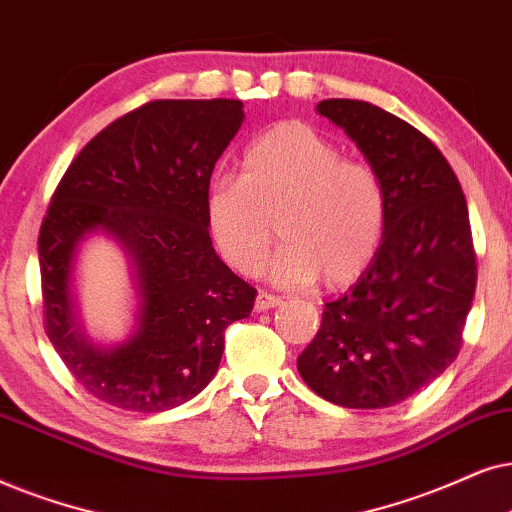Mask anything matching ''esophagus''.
Returning a JSON list of instances; mask_svg holds the SVG:
<instances>
[{"label":"esophagus","instance_id":"34e87169","mask_svg":"<svg viewBox=\"0 0 512 512\" xmlns=\"http://www.w3.org/2000/svg\"><path fill=\"white\" fill-rule=\"evenodd\" d=\"M283 299L278 295H269V292H260L255 299V311H269L274 306H281Z\"/></svg>","mask_w":512,"mask_h":512}]
</instances>
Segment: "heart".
Masks as SVG:
<instances>
[{"instance_id": "heart-1", "label": "heart", "mask_w": 512, "mask_h": 512, "mask_svg": "<svg viewBox=\"0 0 512 512\" xmlns=\"http://www.w3.org/2000/svg\"><path fill=\"white\" fill-rule=\"evenodd\" d=\"M210 234L243 276H257L274 243L271 278L339 288L374 260L388 222V194L377 170L342 159L335 142L304 121L262 133L241 159V177L222 175L206 194Z\"/></svg>"}]
</instances>
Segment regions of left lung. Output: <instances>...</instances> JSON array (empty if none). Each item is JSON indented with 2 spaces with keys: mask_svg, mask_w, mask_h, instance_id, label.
I'll use <instances>...</instances> for the list:
<instances>
[{
  "mask_svg": "<svg viewBox=\"0 0 512 512\" xmlns=\"http://www.w3.org/2000/svg\"><path fill=\"white\" fill-rule=\"evenodd\" d=\"M384 180L388 222L374 260L327 302L297 358L311 391L351 410L403 403L459 356L475 283L466 196L424 133L363 100L318 102Z\"/></svg>",
  "mask_w": 512,
  "mask_h": 512,
  "instance_id": "obj_1",
  "label": "left lung"
}]
</instances>
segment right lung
Here are the masks:
<instances>
[{
	"label": "right lung",
	"mask_w": 512,
	"mask_h": 512,
	"mask_svg": "<svg viewBox=\"0 0 512 512\" xmlns=\"http://www.w3.org/2000/svg\"><path fill=\"white\" fill-rule=\"evenodd\" d=\"M241 100H154L112 121L65 170L39 231L46 335L72 377L102 403L163 412L215 377L224 330L257 290L213 248L206 194L243 124ZM112 233L132 255L139 327L100 350L76 323L71 269L81 237Z\"/></svg>",
	"instance_id": "add662e5"
}]
</instances>
